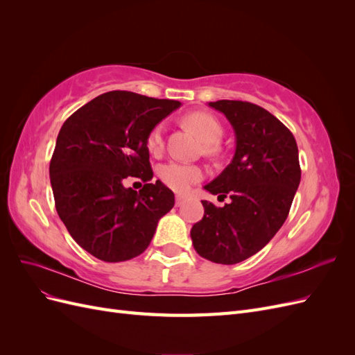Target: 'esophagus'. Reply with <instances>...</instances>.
Returning <instances> with one entry per match:
<instances>
[{"mask_svg": "<svg viewBox=\"0 0 355 355\" xmlns=\"http://www.w3.org/2000/svg\"><path fill=\"white\" fill-rule=\"evenodd\" d=\"M184 202H185V197L178 194V196H176V206L179 207V206H182V204H184Z\"/></svg>", "mask_w": 355, "mask_h": 355, "instance_id": "34e87169", "label": "esophagus"}]
</instances>
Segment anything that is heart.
Instances as JSON below:
<instances>
[{
    "label": "heart",
    "mask_w": 355,
    "mask_h": 355,
    "mask_svg": "<svg viewBox=\"0 0 355 355\" xmlns=\"http://www.w3.org/2000/svg\"><path fill=\"white\" fill-rule=\"evenodd\" d=\"M184 123L192 128L204 142V149L207 154H214L218 151V144L222 137L223 128L218 118H214L209 112L196 111L184 116ZM163 124H157L151 132L148 133L146 137V146L153 154H158L163 149ZM159 178L164 184L173 191L184 192L192 184L202 179V170L194 164H185L178 163V161H171L164 166L159 167Z\"/></svg>",
    "instance_id": "1"
}]
</instances>
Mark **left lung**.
Segmentation results:
<instances>
[{
  "label": "left lung",
  "mask_w": 355,
  "mask_h": 355,
  "mask_svg": "<svg viewBox=\"0 0 355 355\" xmlns=\"http://www.w3.org/2000/svg\"><path fill=\"white\" fill-rule=\"evenodd\" d=\"M209 105L228 118L237 146L231 163L204 189L231 202L216 207L202 200L204 216L191 239L204 259L234 265L263 249L283 227L300 182L299 153L292 132L261 106Z\"/></svg>",
  "instance_id": "obj_1"
}]
</instances>
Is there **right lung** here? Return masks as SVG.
I'll return each instance as SVG.
<instances>
[{"instance_id": "add662e5", "label": "right lung", "mask_w": 355, "mask_h": 355, "mask_svg": "<svg viewBox=\"0 0 355 355\" xmlns=\"http://www.w3.org/2000/svg\"><path fill=\"white\" fill-rule=\"evenodd\" d=\"M180 102L132 92L103 93L63 123L50 161L59 218L85 252L105 262L133 259L146 250L175 194L153 180L148 133ZM146 182L137 193L122 182Z\"/></svg>"}]
</instances>
